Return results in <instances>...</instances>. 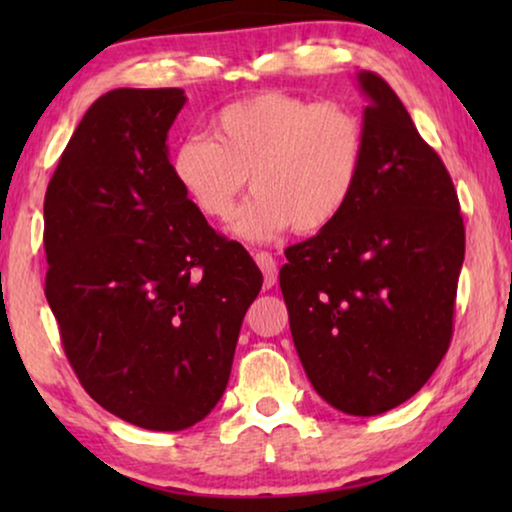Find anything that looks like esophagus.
Instances as JSON below:
<instances>
[{
    "label": "esophagus",
    "instance_id": "esophagus-1",
    "mask_svg": "<svg viewBox=\"0 0 512 512\" xmlns=\"http://www.w3.org/2000/svg\"><path fill=\"white\" fill-rule=\"evenodd\" d=\"M254 261L258 263V268L263 270V277H265V286H275L277 282V263L275 258H272V254H268V251H256L254 254Z\"/></svg>",
    "mask_w": 512,
    "mask_h": 512
}]
</instances>
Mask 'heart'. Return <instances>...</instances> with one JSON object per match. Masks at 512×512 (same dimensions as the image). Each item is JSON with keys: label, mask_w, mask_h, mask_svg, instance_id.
Here are the masks:
<instances>
[{"label": "heart", "mask_w": 512, "mask_h": 512, "mask_svg": "<svg viewBox=\"0 0 512 512\" xmlns=\"http://www.w3.org/2000/svg\"><path fill=\"white\" fill-rule=\"evenodd\" d=\"M212 135L174 146L170 172L202 216L226 221L244 184L254 195L235 233L265 240L293 228L319 233L340 219L366 163V125L352 107L261 90L216 111Z\"/></svg>", "instance_id": "1"}]
</instances>
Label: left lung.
I'll use <instances>...</instances> for the list:
<instances>
[{
    "instance_id": "obj_1",
    "label": "left lung",
    "mask_w": 512,
    "mask_h": 512,
    "mask_svg": "<svg viewBox=\"0 0 512 512\" xmlns=\"http://www.w3.org/2000/svg\"><path fill=\"white\" fill-rule=\"evenodd\" d=\"M366 163L340 219L284 251L279 286L317 394L356 417L424 387L452 340L466 233L450 172L382 76L359 74Z\"/></svg>"
}]
</instances>
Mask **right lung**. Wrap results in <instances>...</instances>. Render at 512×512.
<instances>
[{
	"mask_svg": "<svg viewBox=\"0 0 512 512\" xmlns=\"http://www.w3.org/2000/svg\"><path fill=\"white\" fill-rule=\"evenodd\" d=\"M181 88L90 104L46 188V300L90 398L149 431L205 419L226 391L263 275L170 172Z\"/></svg>",
	"mask_w": 512,
	"mask_h": 512,
	"instance_id": "add662e5",
	"label": "right lung"
}]
</instances>
